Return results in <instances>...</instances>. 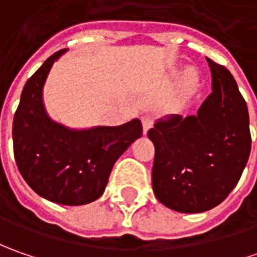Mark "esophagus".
<instances>
[{
	"instance_id": "34e87169",
	"label": "esophagus",
	"mask_w": 257,
	"mask_h": 257,
	"mask_svg": "<svg viewBox=\"0 0 257 257\" xmlns=\"http://www.w3.org/2000/svg\"><path fill=\"white\" fill-rule=\"evenodd\" d=\"M142 124H143V132L144 134H146L152 127H153L154 118L150 114H144L143 117H142Z\"/></svg>"
}]
</instances>
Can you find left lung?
Returning <instances> with one entry per match:
<instances>
[{
  "mask_svg": "<svg viewBox=\"0 0 257 257\" xmlns=\"http://www.w3.org/2000/svg\"><path fill=\"white\" fill-rule=\"evenodd\" d=\"M206 60L212 94L197 114L167 115L147 133L154 144V194L180 213H202L220 204L239 182L250 154L246 101L230 71Z\"/></svg>",
  "mask_w": 257,
  "mask_h": 257,
  "instance_id": "1",
  "label": "left lung"
}]
</instances>
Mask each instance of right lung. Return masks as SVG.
<instances>
[{
  "mask_svg": "<svg viewBox=\"0 0 257 257\" xmlns=\"http://www.w3.org/2000/svg\"><path fill=\"white\" fill-rule=\"evenodd\" d=\"M65 50L48 57L28 78L14 114L15 163L27 184L50 202L80 206L97 200L117 159L142 137V121L71 130L53 121L43 103V87Z\"/></svg>",
  "mask_w": 257,
  "mask_h": 257,
  "instance_id": "1",
  "label": "right lung"
}]
</instances>
